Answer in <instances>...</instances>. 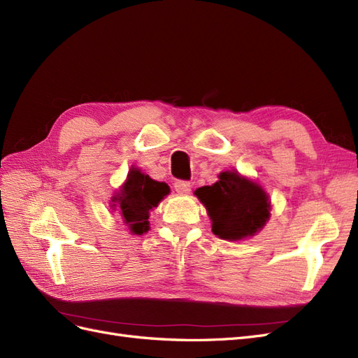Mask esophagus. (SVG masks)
I'll return each instance as SVG.
<instances>
[{"label":"esophagus","instance_id":"34e87169","mask_svg":"<svg viewBox=\"0 0 358 358\" xmlns=\"http://www.w3.org/2000/svg\"><path fill=\"white\" fill-rule=\"evenodd\" d=\"M175 189L179 194H187L191 191V183L188 180H176L175 182Z\"/></svg>","mask_w":358,"mask_h":358}]
</instances>
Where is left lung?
I'll return each instance as SVG.
<instances>
[{"mask_svg":"<svg viewBox=\"0 0 358 358\" xmlns=\"http://www.w3.org/2000/svg\"><path fill=\"white\" fill-rule=\"evenodd\" d=\"M196 196L210 216L213 234L221 239L254 236L268 220V197L263 188L234 171H222L218 182L199 188Z\"/></svg>","mask_w":358,"mask_h":358,"instance_id":"1","label":"left lung"}]
</instances>
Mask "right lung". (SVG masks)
<instances>
[{
    "mask_svg": "<svg viewBox=\"0 0 358 358\" xmlns=\"http://www.w3.org/2000/svg\"><path fill=\"white\" fill-rule=\"evenodd\" d=\"M169 191L167 183L157 182L140 170L131 169L121 194L113 197V201H117L119 212L131 233L143 234L149 230V210L157 208Z\"/></svg>",
    "mask_w": 358,
    "mask_h": 358,
    "instance_id": "right-lung-1",
    "label": "right lung"
}]
</instances>
